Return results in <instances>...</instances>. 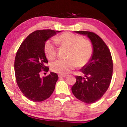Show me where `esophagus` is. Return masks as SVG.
Masks as SVG:
<instances>
[{
    "instance_id": "34e87169",
    "label": "esophagus",
    "mask_w": 127,
    "mask_h": 127,
    "mask_svg": "<svg viewBox=\"0 0 127 127\" xmlns=\"http://www.w3.org/2000/svg\"><path fill=\"white\" fill-rule=\"evenodd\" d=\"M58 76H59V77H67V75H63V74H60Z\"/></svg>"
}]
</instances>
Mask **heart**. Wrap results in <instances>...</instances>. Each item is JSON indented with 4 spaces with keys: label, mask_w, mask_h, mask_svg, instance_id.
<instances>
[{
    "label": "heart",
    "mask_w": 127,
    "mask_h": 127,
    "mask_svg": "<svg viewBox=\"0 0 127 127\" xmlns=\"http://www.w3.org/2000/svg\"><path fill=\"white\" fill-rule=\"evenodd\" d=\"M56 43L68 48L66 60H58L51 64V69L61 74H67L77 66L83 67L89 62L93 55V47L92 42L83 39L81 35L71 32H66L55 39ZM45 53L47 58L53 61L57 56V48L52 41H48L45 45Z\"/></svg>",
    "instance_id": "1"
}]
</instances>
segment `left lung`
Wrapping results in <instances>:
<instances>
[{
	"instance_id": "8db88e82",
	"label": "left lung",
	"mask_w": 127,
	"mask_h": 127,
	"mask_svg": "<svg viewBox=\"0 0 127 127\" xmlns=\"http://www.w3.org/2000/svg\"><path fill=\"white\" fill-rule=\"evenodd\" d=\"M75 32L89 38L93 53L89 62L80 69L84 76L75 77L72 92L81 101L92 104L99 100L109 87L113 70L112 56L107 46L97 34L89 31Z\"/></svg>"
}]
</instances>
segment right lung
<instances>
[{
	"label": "right lung",
	"instance_id": "add662e5",
	"mask_svg": "<svg viewBox=\"0 0 127 127\" xmlns=\"http://www.w3.org/2000/svg\"><path fill=\"white\" fill-rule=\"evenodd\" d=\"M60 32L51 29L35 31L27 37L17 51L15 60L16 83L24 95L32 101L45 100L55 88L57 74L50 72L42 78L40 72L49 70L45 66L48 63L44 50L46 41Z\"/></svg>",
	"mask_w": 127,
	"mask_h": 127
}]
</instances>
